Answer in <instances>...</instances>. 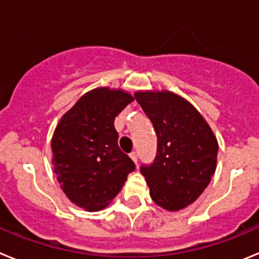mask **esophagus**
<instances>
[{"label":"esophagus","mask_w":259,"mask_h":259,"mask_svg":"<svg viewBox=\"0 0 259 259\" xmlns=\"http://www.w3.org/2000/svg\"><path fill=\"white\" fill-rule=\"evenodd\" d=\"M130 155H131L132 161H134L135 163H137V161H139V155H137V153L136 152H132Z\"/></svg>","instance_id":"esophagus-1"}]
</instances>
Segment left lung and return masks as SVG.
<instances>
[{
    "label": "left lung",
    "instance_id": "left-lung-1",
    "mask_svg": "<svg viewBox=\"0 0 259 259\" xmlns=\"http://www.w3.org/2000/svg\"><path fill=\"white\" fill-rule=\"evenodd\" d=\"M157 134V155L140 171L158 206L178 211L200 197L215 172L218 143L205 119L171 92H137Z\"/></svg>",
    "mask_w": 259,
    "mask_h": 259
}]
</instances>
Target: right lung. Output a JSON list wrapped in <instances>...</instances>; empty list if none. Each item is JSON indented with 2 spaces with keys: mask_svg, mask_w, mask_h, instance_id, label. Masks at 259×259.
I'll return each mask as SVG.
<instances>
[{
  "mask_svg": "<svg viewBox=\"0 0 259 259\" xmlns=\"http://www.w3.org/2000/svg\"><path fill=\"white\" fill-rule=\"evenodd\" d=\"M134 97L123 91H91L62 116L53 135L54 172L77 206L101 210L120 192L135 163L119 149L114 119Z\"/></svg>",
  "mask_w": 259,
  "mask_h": 259,
  "instance_id": "right-lung-1",
  "label": "right lung"
}]
</instances>
